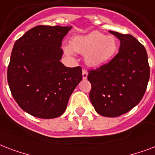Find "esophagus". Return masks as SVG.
<instances>
[{"mask_svg":"<svg viewBox=\"0 0 155 155\" xmlns=\"http://www.w3.org/2000/svg\"><path fill=\"white\" fill-rule=\"evenodd\" d=\"M87 75H88L87 71H86V69H83V70H82V78H83V79L87 78Z\"/></svg>","mask_w":155,"mask_h":155,"instance_id":"obj_1","label":"esophagus"}]
</instances>
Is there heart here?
I'll return each mask as SVG.
<instances>
[{"label": "heart", "mask_w": 155, "mask_h": 155, "mask_svg": "<svg viewBox=\"0 0 155 155\" xmlns=\"http://www.w3.org/2000/svg\"><path fill=\"white\" fill-rule=\"evenodd\" d=\"M118 44L112 35H105L99 31H92L86 35H78L70 41L65 51L72 54L74 51L85 55L89 65L101 66L107 63L117 51Z\"/></svg>", "instance_id": "b5f03b06"}]
</instances>
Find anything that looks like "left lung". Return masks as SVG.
I'll list each match as a JSON object with an SVG mask.
<instances>
[{
	"label": "left lung",
	"mask_w": 155,
	"mask_h": 155,
	"mask_svg": "<svg viewBox=\"0 0 155 155\" xmlns=\"http://www.w3.org/2000/svg\"><path fill=\"white\" fill-rule=\"evenodd\" d=\"M120 40L119 52L109 61L88 71L90 99L101 116L116 117L129 111L145 94L150 65L145 47L129 34L109 31Z\"/></svg>",
	"instance_id": "8db88e82"
}]
</instances>
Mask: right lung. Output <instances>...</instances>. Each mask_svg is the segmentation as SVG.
Instances as JSON below:
<instances>
[{
  "mask_svg": "<svg viewBox=\"0 0 155 155\" xmlns=\"http://www.w3.org/2000/svg\"><path fill=\"white\" fill-rule=\"evenodd\" d=\"M71 26H35L14 44L7 69L11 94L23 111L42 119L64 113L82 79L81 66L61 63L62 40Z\"/></svg>",
  "mask_w": 155,
  "mask_h": 155,
  "instance_id": "add662e5",
  "label": "right lung"
}]
</instances>
